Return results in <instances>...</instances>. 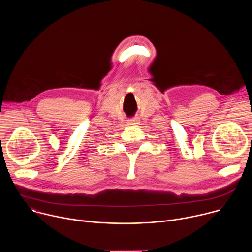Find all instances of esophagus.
Wrapping results in <instances>:
<instances>
[{"label":"esophagus","instance_id":"34e87169","mask_svg":"<svg viewBox=\"0 0 252 252\" xmlns=\"http://www.w3.org/2000/svg\"><path fill=\"white\" fill-rule=\"evenodd\" d=\"M128 123V125H135V124H137V119L136 118H133V119H130V120H128L127 121Z\"/></svg>","mask_w":252,"mask_h":252}]
</instances>
